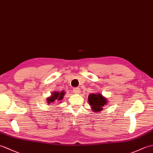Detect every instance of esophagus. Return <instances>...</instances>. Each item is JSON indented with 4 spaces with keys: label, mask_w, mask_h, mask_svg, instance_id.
<instances>
[{
    "label": "esophagus",
    "mask_w": 153,
    "mask_h": 153,
    "mask_svg": "<svg viewBox=\"0 0 153 153\" xmlns=\"http://www.w3.org/2000/svg\"><path fill=\"white\" fill-rule=\"evenodd\" d=\"M73 92L75 93V94H78L80 93V89L78 88V87H76V88H74L73 89Z\"/></svg>",
    "instance_id": "esophagus-1"
}]
</instances>
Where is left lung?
Here are the masks:
<instances>
[{
    "label": "left lung",
    "instance_id": "8db88e82",
    "mask_svg": "<svg viewBox=\"0 0 153 153\" xmlns=\"http://www.w3.org/2000/svg\"><path fill=\"white\" fill-rule=\"evenodd\" d=\"M88 101L91 110L95 112H99L103 110V106L108 104V100L100 93L90 94Z\"/></svg>",
    "mask_w": 153,
    "mask_h": 153
}]
</instances>
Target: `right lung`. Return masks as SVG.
I'll return each mask as SVG.
<instances>
[{
	"mask_svg": "<svg viewBox=\"0 0 153 153\" xmlns=\"http://www.w3.org/2000/svg\"><path fill=\"white\" fill-rule=\"evenodd\" d=\"M64 94H65V91H63L61 92H58V91L53 92L51 94V95L50 97H48L47 98V102L48 103V105L53 104L55 101H58V100L63 99Z\"/></svg>",
	"mask_w": 153,
	"mask_h": 153,
	"instance_id": "obj_1",
	"label": "right lung"
}]
</instances>
